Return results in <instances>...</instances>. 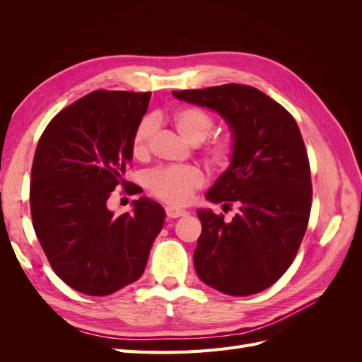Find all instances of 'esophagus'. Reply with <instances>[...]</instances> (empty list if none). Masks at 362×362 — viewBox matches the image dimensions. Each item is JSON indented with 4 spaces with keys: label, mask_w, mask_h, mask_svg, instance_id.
Instances as JSON below:
<instances>
[{
    "label": "esophagus",
    "mask_w": 362,
    "mask_h": 362,
    "mask_svg": "<svg viewBox=\"0 0 362 362\" xmlns=\"http://www.w3.org/2000/svg\"><path fill=\"white\" fill-rule=\"evenodd\" d=\"M166 214H168V217H170V218H178V217H181V216L187 214V211L181 210V208H177V206H166Z\"/></svg>",
    "instance_id": "1"
}]
</instances>
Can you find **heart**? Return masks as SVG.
I'll return each instance as SVG.
<instances>
[{
	"instance_id": "b5f03b06",
	"label": "heart",
	"mask_w": 362,
	"mask_h": 362,
	"mask_svg": "<svg viewBox=\"0 0 362 362\" xmlns=\"http://www.w3.org/2000/svg\"><path fill=\"white\" fill-rule=\"evenodd\" d=\"M172 124L178 133L192 145H199L211 133L213 117L199 107H181L172 115ZM157 129V119L148 116L141 119L133 136V154L137 158L148 156L151 141ZM231 141L216 140L206 148V161L216 168H225L231 158ZM204 184V175L192 166L163 168L152 170L146 177V185L157 198L170 204H185L196 189Z\"/></svg>"
}]
</instances>
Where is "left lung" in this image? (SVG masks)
<instances>
[{
	"label": "left lung",
	"instance_id": "8db88e82",
	"mask_svg": "<svg viewBox=\"0 0 362 362\" xmlns=\"http://www.w3.org/2000/svg\"><path fill=\"white\" fill-rule=\"evenodd\" d=\"M221 116L231 129L229 166L205 199L240 213L229 223L199 208L202 234L193 262L202 282L229 296L273 286L298 254L311 211L310 161L294 117L255 87L223 84L172 92Z\"/></svg>",
	"mask_w": 362,
	"mask_h": 362
}]
</instances>
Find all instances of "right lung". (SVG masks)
Instances as JSON below:
<instances>
[{"label": "right lung", "mask_w": 362, "mask_h": 362, "mask_svg": "<svg viewBox=\"0 0 362 362\" xmlns=\"http://www.w3.org/2000/svg\"><path fill=\"white\" fill-rule=\"evenodd\" d=\"M151 93L96 90L54 117L31 168L33 226L51 267L69 287L107 296L144 275L166 218L146 196L133 211L107 206L117 184L127 189L133 136Z\"/></svg>", "instance_id": "right-lung-1"}]
</instances>
